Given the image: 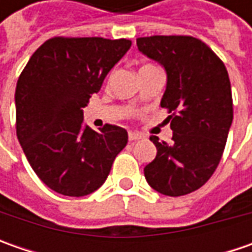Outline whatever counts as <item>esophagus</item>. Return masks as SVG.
Instances as JSON below:
<instances>
[{"label": "esophagus", "instance_id": "obj_1", "mask_svg": "<svg viewBox=\"0 0 252 252\" xmlns=\"http://www.w3.org/2000/svg\"><path fill=\"white\" fill-rule=\"evenodd\" d=\"M141 134H139V133H134V131H129V140L130 141H136V140H140Z\"/></svg>", "mask_w": 252, "mask_h": 252}]
</instances>
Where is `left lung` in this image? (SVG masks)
Wrapping results in <instances>:
<instances>
[{
	"instance_id": "obj_1",
	"label": "left lung",
	"mask_w": 252,
	"mask_h": 252,
	"mask_svg": "<svg viewBox=\"0 0 252 252\" xmlns=\"http://www.w3.org/2000/svg\"><path fill=\"white\" fill-rule=\"evenodd\" d=\"M136 42L167 73L161 106L171 113L165 122L172 130L171 144L150 137L157 156L144 167V177L162 195H188L213 175L227 141L233 98L226 65L192 36H150Z\"/></svg>"
}]
</instances>
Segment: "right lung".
<instances>
[{
    "mask_svg": "<svg viewBox=\"0 0 252 252\" xmlns=\"http://www.w3.org/2000/svg\"><path fill=\"white\" fill-rule=\"evenodd\" d=\"M127 39L52 37L29 59L15 91L16 136L36 175L54 192L85 196L101 187L127 131L84 123L83 108L130 49Z\"/></svg>",
    "mask_w": 252,
    "mask_h": 252,
    "instance_id": "add662e5",
    "label": "right lung"
}]
</instances>
